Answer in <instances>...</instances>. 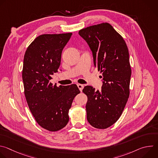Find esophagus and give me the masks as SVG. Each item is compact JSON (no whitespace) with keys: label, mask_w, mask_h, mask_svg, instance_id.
<instances>
[{"label":"esophagus","mask_w":158,"mask_h":158,"mask_svg":"<svg viewBox=\"0 0 158 158\" xmlns=\"http://www.w3.org/2000/svg\"><path fill=\"white\" fill-rule=\"evenodd\" d=\"M77 85L78 88H79V90H80V91L82 92V89H83V88H84V85H83V84H77Z\"/></svg>","instance_id":"obj_1"}]
</instances>
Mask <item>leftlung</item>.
<instances>
[{
    "instance_id": "obj_1",
    "label": "left lung",
    "mask_w": 158,
    "mask_h": 158,
    "mask_svg": "<svg viewBox=\"0 0 158 158\" xmlns=\"http://www.w3.org/2000/svg\"><path fill=\"white\" fill-rule=\"evenodd\" d=\"M79 35L92 51L95 67L102 78L101 91L87 85V119L92 126L106 129L120 118L129 96L131 69L127 45L111 25L102 23L82 29Z\"/></svg>"
}]
</instances>
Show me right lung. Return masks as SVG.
Returning <instances> with one entry per match:
<instances>
[{"label":"right lung","instance_id":"add662e5","mask_svg":"<svg viewBox=\"0 0 158 158\" xmlns=\"http://www.w3.org/2000/svg\"><path fill=\"white\" fill-rule=\"evenodd\" d=\"M71 35H40L29 45L24 57L22 80L28 106L37 123L49 131H59L68 123L69 110L80 93L76 84L57 87L50 82Z\"/></svg>","mask_w":158,"mask_h":158}]
</instances>
